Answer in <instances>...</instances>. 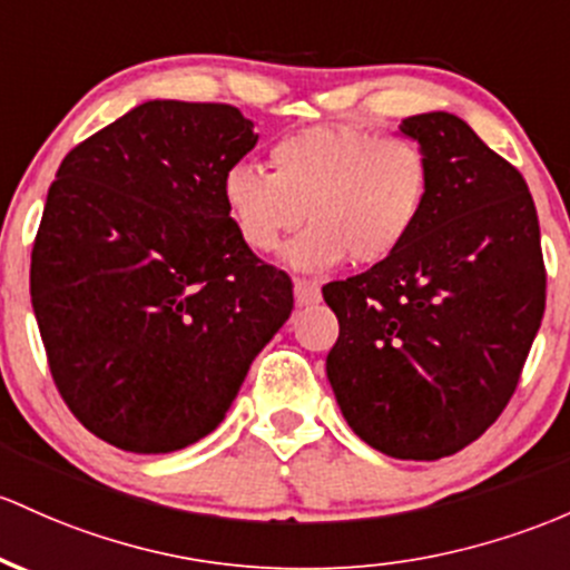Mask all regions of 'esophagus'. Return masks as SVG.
Instances as JSON below:
<instances>
[{
	"label": "esophagus",
	"mask_w": 570,
	"mask_h": 570,
	"mask_svg": "<svg viewBox=\"0 0 570 570\" xmlns=\"http://www.w3.org/2000/svg\"><path fill=\"white\" fill-rule=\"evenodd\" d=\"M322 299V292H318L316 284H311V281L305 278H297L295 281V303L297 305H314Z\"/></svg>",
	"instance_id": "1"
}]
</instances>
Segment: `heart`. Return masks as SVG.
Wrapping results in <instances>:
<instances>
[{
    "label": "heart",
    "instance_id": "b5f03b06",
    "mask_svg": "<svg viewBox=\"0 0 570 570\" xmlns=\"http://www.w3.org/2000/svg\"><path fill=\"white\" fill-rule=\"evenodd\" d=\"M273 173L237 161L222 197L235 229L254 252H275L311 224L289 259L327 271L346 256L356 267L386 262L405 246L430 199V161L419 142L352 124L308 127L271 148Z\"/></svg>",
    "mask_w": 570,
    "mask_h": 570
}]
</instances>
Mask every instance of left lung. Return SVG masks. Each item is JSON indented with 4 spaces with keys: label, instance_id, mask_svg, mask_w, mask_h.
I'll use <instances>...</instances> for the list:
<instances>
[{
    "label": "left lung",
    "instance_id": "1",
    "mask_svg": "<svg viewBox=\"0 0 570 570\" xmlns=\"http://www.w3.org/2000/svg\"><path fill=\"white\" fill-rule=\"evenodd\" d=\"M430 199L395 256L322 289L341 333L327 379L348 428L397 460L460 452L503 414L547 305L522 173L452 112L403 118Z\"/></svg>",
    "mask_w": 570,
    "mask_h": 570
}]
</instances>
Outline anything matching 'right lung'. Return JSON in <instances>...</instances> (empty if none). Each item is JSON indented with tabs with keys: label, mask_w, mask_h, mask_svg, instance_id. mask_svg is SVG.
Wrapping results in <instances>:
<instances>
[{
	"label": "right lung",
	"mask_w": 570,
	"mask_h": 570,
	"mask_svg": "<svg viewBox=\"0 0 570 570\" xmlns=\"http://www.w3.org/2000/svg\"><path fill=\"white\" fill-rule=\"evenodd\" d=\"M233 105L154 99L59 165L31 248V308L75 419L137 454L216 430L295 308L235 229L222 180L256 146Z\"/></svg>",
	"instance_id": "right-lung-1"
}]
</instances>
